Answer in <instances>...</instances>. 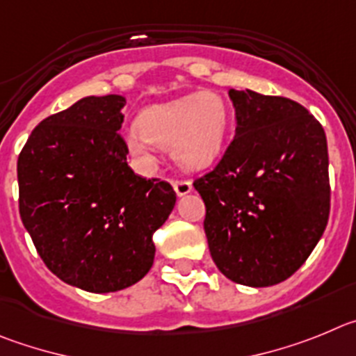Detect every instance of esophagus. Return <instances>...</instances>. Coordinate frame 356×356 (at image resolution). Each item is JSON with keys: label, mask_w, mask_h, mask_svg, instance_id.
<instances>
[{"label": "esophagus", "mask_w": 356, "mask_h": 356, "mask_svg": "<svg viewBox=\"0 0 356 356\" xmlns=\"http://www.w3.org/2000/svg\"><path fill=\"white\" fill-rule=\"evenodd\" d=\"M172 186H174V190H175V193H177V197H184V195H188L193 191V186H191V182H188V181H174L172 182Z\"/></svg>", "instance_id": "obj_1"}]
</instances>
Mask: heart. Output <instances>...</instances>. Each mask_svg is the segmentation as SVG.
<instances>
[{"label": "heart", "mask_w": 356, "mask_h": 356, "mask_svg": "<svg viewBox=\"0 0 356 356\" xmlns=\"http://www.w3.org/2000/svg\"><path fill=\"white\" fill-rule=\"evenodd\" d=\"M230 127L225 99L216 92L184 95L149 106L126 134V145L143 163H152V147L170 150L184 170H202L223 152Z\"/></svg>", "instance_id": "1"}]
</instances>
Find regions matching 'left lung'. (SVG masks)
<instances>
[{"mask_svg": "<svg viewBox=\"0 0 356 356\" xmlns=\"http://www.w3.org/2000/svg\"><path fill=\"white\" fill-rule=\"evenodd\" d=\"M236 133L213 172L195 181L206 204L214 264L229 280L270 287L289 278L321 239L330 214L328 147L298 102L234 90Z\"/></svg>", "mask_w": 356, "mask_h": 356, "instance_id": "1", "label": "left lung"}]
</instances>
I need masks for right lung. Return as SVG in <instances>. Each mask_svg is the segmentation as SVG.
Wrapping results in <instances>:
<instances>
[{
  "label": "right lung",
  "instance_id": "1",
  "mask_svg": "<svg viewBox=\"0 0 356 356\" xmlns=\"http://www.w3.org/2000/svg\"><path fill=\"white\" fill-rule=\"evenodd\" d=\"M126 97L86 95L44 118L17 159L19 213L44 264L88 293H115L152 268V234L175 206L168 182L127 165Z\"/></svg>",
  "mask_w": 356,
  "mask_h": 356
}]
</instances>
